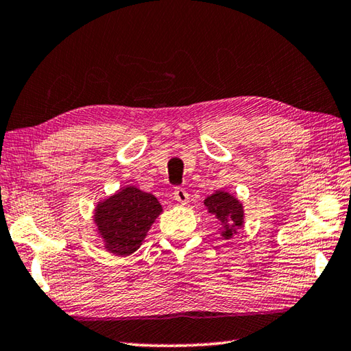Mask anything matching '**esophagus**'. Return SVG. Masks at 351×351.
<instances>
[{
  "label": "esophagus",
  "mask_w": 351,
  "mask_h": 351,
  "mask_svg": "<svg viewBox=\"0 0 351 351\" xmlns=\"http://www.w3.org/2000/svg\"><path fill=\"white\" fill-rule=\"evenodd\" d=\"M174 198H176V200H177L178 203L186 204L188 200H189V194L186 193V189L176 188V189H174Z\"/></svg>",
  "instance_id": "obj_1"
}]
</instances>
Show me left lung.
<instances>
[{
  "label": "left lung",
  "instance_id": "obj_1",
  "mask_svg": "<svg viewBox=\"0 0 351 351\" xmlns=\"http://www.w3.org/2000/svg\"><path fill=\"white\" fill-rule=\"evenodd\" d=\"M209 213L214 214L218 220L226 224V230L223 235L229 238L234 232V228H240L243 224V208L241 204L226 193H215L204 200Z\"/></svg>",
  "mask_w": 351,
  "mask_h": 351
}]
</instances>
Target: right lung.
Instances as JSON below:
<instances>
[{"instance_id":"1","label":"right lung","mask_w":351,"mask_h":351,"mask_svg":"<svg viewBox=\"0 0 351 351\" xmlns=\"http://www.w3.org/2000/svg\"><path fill=\"white\" fill-rule=\"evenodd\" d=\"M160 213L162 206L154 195L128 186L99 204L96 224L110 252L130 255L141 246Z\"/></svg>"}]
</instances>
